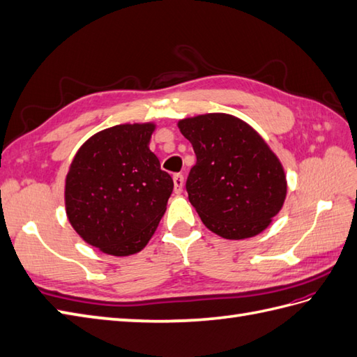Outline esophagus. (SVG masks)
I'll return each mask as SVG.
<instances>
[{"label": "esophagus", "instance_id": "esophagus-1", "mask_svg": "<svg viewBox=\"0 0 357 357\" xmlns=\"http://www.w3.org/2000/svg\"><path fill=\"white\" fill-rule=\"evenodd\" d=\"M174 181V192L176 194H181V190H183V185H185V178L181 174H176V176L172 177Z\"/></svg>", "mask_w": 357, "mask_h": 357}]
</instances>
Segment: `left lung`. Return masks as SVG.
<instances>
[{"mask_svg":"<svg viewBox=\"0 0 357 357\" xmlns=\"http://www.w3.org/2000/svg\"><path fill=\"white\" fill-rule=\"evenodd\" d=\"M177 127L197 155L186 190L206 227L230 241L266 230L284 204L288 180L265 139L229 113L183 118Z\"/></svg>","mask_w":357,"mask_h":357,"instance_id":"obj_1","label":"left lung"}]
</instances>
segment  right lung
Masks as SVG:
<instances>
[{"instance_id":"obj_1","label":"right lung","mask_w":357,"mask_h":357,"mask_svg":"<svg viewBox=\"0 0 357 357\" xmlns=\"http://www.w3.org/2000/svg\"><path fill=\"white\" fill-rule=\"evenodd\" d=\"M155 123L118 124L92 135L69 165L65 212L86 244L126 257L149 244L174 181L150 141Z\"/></svg>"}]
</instances>
